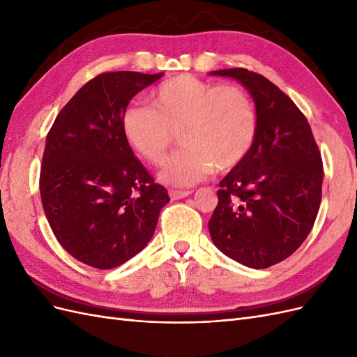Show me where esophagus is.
<instances>
[{
	"label": "esophagus",
	"instance_id": "esophagus-1",
	"mask_svg": "<svg viewBox=\"0 0 357 357\" xmlns=\"http://www.w3.org/2000/svg\"><path fill=\"white\" fill-rule=\"evenodd\" d=\"M190 193H192L190 190H176V189H171V190H169V198H171L172 201L183 199V198L189 197Z\"/></svg>",
	"mask_w": 357,
	"mask_h": 357
}]
</instances>
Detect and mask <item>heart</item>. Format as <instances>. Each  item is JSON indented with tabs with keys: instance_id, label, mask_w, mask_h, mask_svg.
Segmentation results:
<instances>
[{
	"instance_id": "obj_1",
	"label": "heart",
	"mask_w": 357,
	"mask_h": 357,
	"mask_svg": "<svg viewBox=\"0 0 357 357\" xmlns=\"http://www.w3.org/2000/svg\"><path fill=\"white\" fill-rule=\"evenodd\" d=\"M147 100L150 105L132 104L123 112L122 132L152 165L164 162L177 132L183 147L159 176L167 185L195 186L214 167L228 171L238 165L253 144L256 112L238 86L181 74L156 86Z\"/></svg>"
}]
</instances>
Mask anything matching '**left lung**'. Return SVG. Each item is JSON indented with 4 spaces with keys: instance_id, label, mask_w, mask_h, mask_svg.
I'll list each match as a JSON object with an SVG mask.
<instances>
[{
    "instance_id": "left-lung-1",
    "label": "left lung",
    "mask_w": 357,
    "mask_h": 357,
    "mask_svg": "<svg viewBox=\"0 0 357 357\" xmlns=\"http://www.w3.org/2000/svg\"><path fill=\"white\" fill-rule=\"evenodd\" d=\"M210 74L243 84L256 107L253 144L219 183L211 240L235 262L268 268L295 253L312 229L321 201V156L305 116L274 83L245 68Z\"/></svg>"
}]
</instances>
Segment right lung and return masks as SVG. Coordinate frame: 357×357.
I'll list each match as a JSON object with an SVG mask.
<instances>
[{"instance_id":"1","label":"right lung","mask_w":357,"mask_h":357,"mask_svg":"<svg viewBox=\"0 0 357 357\" xmlns=\"http://www.w3.org/2000/svg\"><path fill=\"white\" fill-rule=\"evenodd\" d=\"M164 73H104L80 88L46 138L40 174L43 208L56 240L77 261L112 269L152 240L169 202L122 132L134 96Z\"/></svg>"}]
</instances>
